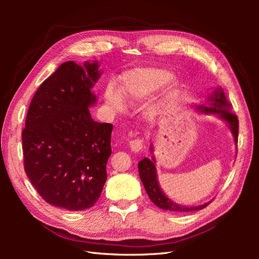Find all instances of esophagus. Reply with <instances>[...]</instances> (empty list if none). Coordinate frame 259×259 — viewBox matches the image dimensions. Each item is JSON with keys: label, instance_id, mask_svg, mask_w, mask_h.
<instances>
[{"label": "esophagus", "instance_id": "obj_1", "mask_svg": "<svg viewBox=\"0 0 259 259\" xmlns=\"http://www.w3.org/2000/svg\"><path fill=\"white\" fill-rule=\"evenodd\" d=\"M130 147L132 149V151L134 152H139L143 150L144 148V143H143V139L137 138V139H133L130 142Z\"/></svg>", "mask_w": 259, "mask_h": 259}]
</instances>
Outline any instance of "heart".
<instances>
[{
    "mask_svg": "<svg viewBox=\"0 0 259 259\" xmlns=\"http://www.w3.org/2000/svg\"><path fill=\"white\" fill-rule=\"evenodd\" d=\"M171 80V74L165 70L146 68L134 69L125 72L121 79V93L123 97L131 103L142 101L152 94L164 88ZM179 94L178 86H174L163 99L162 105H169L177 98ZM107 104L115 112L124 110V101L120 93L113 86H108L106 90Z\"/></svg>",
    "mask_w": 259,
    "mask_h": 259,
    "instance_id": "heart-1",
    "label": "heart"
}]
</instances>
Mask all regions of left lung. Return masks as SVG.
Segmentation results:
<instances>
[{
  "instance_id": "left-lung-1",
  "label": "left lung",
  "mask_w": 259,
  "mask_h": 259,
  "mask_svg": "<svg viewBox=\"0 0 259 259\" xmlns=\"http://www.w3.org/2000/svg\"><path fill=\"white\" fill-rule=\"evenodd\" d=\"M208 100L210 101V107L198 106L199 110L205 113H217L223 120L227 121V123L229 124V126L232 131V134L234 136V142H236V144H238L239 120H238V116L231 112L232 105L229 103V100L227 99L224 91L222 89L215 90L213 95L208 97ZM154 162H155L154 158H152L151 160L148 158L143 159L138 163V170H139L140 179H142L145 189L147 191V194L149 195V198H150V200L156 206L162 209H166L170 211H182V213H187V211L203 209L209 204L210 202L199 206L187 207L184 205L177 204V203L173 201H170L166 195L163 193V191L161 190V188L159 186L158 178H156Z\"/></svg>"
}]
</instances>
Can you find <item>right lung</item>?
<instances>
[{
	"instance_id": "add662e5",
	"label": "right lung",
	"mask_w": 259,
	"mask_h": 259,
	"mask_svg": "<svg viewBox=\"0 0 259 259\" xmlns=\"http://www.w3.org/2000/svg\"><path fill=\"white\" fill-rule=\"evenodd\" d=\"M98 62L60 65L37 89L22 130L23 167L41 198L67 210L92 207L107 180L113 125L94 121L89 107Z\"/></svg>"
}]
</instances>
